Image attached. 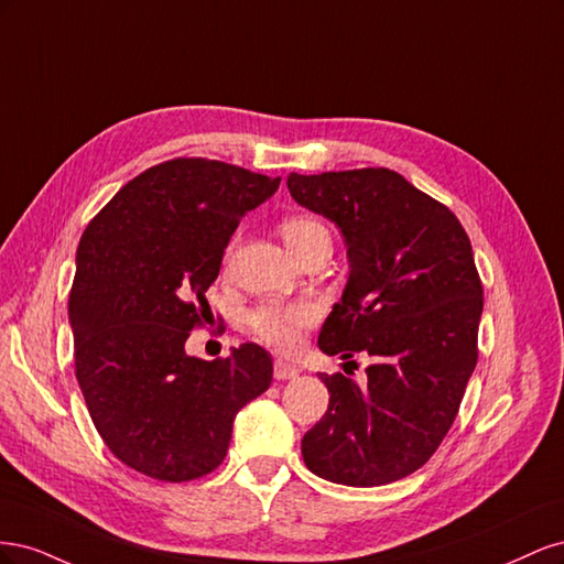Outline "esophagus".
Returning <instances> with one entry per match:
<instances>
[{
	"label": "esophagus",
	"mask_w": 564,
	"mask_h": 564,
	"mask_svg": "<svg viewBox=\"0 0 564 564\" xmlns=\"http://www.w3.org/2000/svg\"><path fill=\"white\" fill-rule=\"evenodd\" d=\"M301 373V369L292 362H284V360H275V379L278 381H286V379H296Z\"/></svg>",
	"instance_id": "obj_1"
}]
</instances>
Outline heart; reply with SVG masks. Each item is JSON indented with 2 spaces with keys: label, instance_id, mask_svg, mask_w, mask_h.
Returning <instances> with one entry per match:
<instances>
[{
  "label": "heart",
  "instance_id": "b5f03b06",
  "mask_svg": "<svg viewBox=\"0 0 564 564\" xmlns=\"http://www.w3.org/2000/svg\"><path fill=\"white\" fill-rule=\"evenodd\" d=\"M280 232L296 259L315 245L329 240V230L315 216L292 214L280 220ZM230 251V249H228ZM317 322L313 303H261L249 313V329L263 344L282 352H294L303 344V334Z\"/></svg>",
  "mask_w": 564,
  "mask_h": 564
}]
</instances>
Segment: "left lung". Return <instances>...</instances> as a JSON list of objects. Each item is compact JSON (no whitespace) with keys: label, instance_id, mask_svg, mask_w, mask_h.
I'll return each mask as SVG.
<instances>
[{"label":"left lung","instance_id":"1","mask_svg":"<svg viewBox=\"0 0 564 564\" xmlns=\"http://www.w3.org/2000/svg\"><path fill=\"white\" fill-rule=\"evenodd\" d=\"M286 185L348 245L350 278L317 346L377 360L362 386L319 373L329 406L303 435V460L348 487L402 480L449 433L477 365L482 282L470 240L449 207L383 166L289 174Z\"/></svg>","mask_w":564,"mask_h":564}]
</instances>
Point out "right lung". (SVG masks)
<instances>
[{
    "mask_svg": "<svg viewBox=\"0 0 564 564\" xmlns=\"http://www.w3.org/2000/svg\"><path fill=\"white\" fill-rule=\"evenodd\" d=\"M280 178L204 158L145 169L100 209L77 247L67 301L75 373L106 447L148 477L191 482L228 454L232 421L272 381L256 344L185 355L242 216Z\"/></svg>",
    "mask_w": 564,
    "mask_h": 564,
    "instance_id": "add662e5",
    "label": "right lung"
}]
</instances>
